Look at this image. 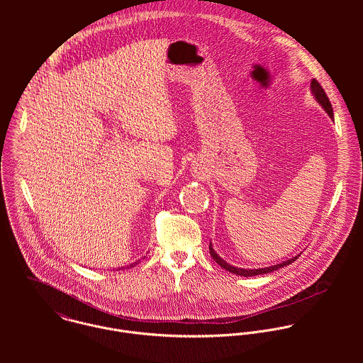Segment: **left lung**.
<instances>
[{"label":"left lung","mask_w":363,"mask_h":363,"mask_svg":"<svg viewBox=\"0 0 363 363\" xmlns=\"http://www.w3.org/2000/svg\"><path fill=\"white\" fill-rule=\"evenodd\" d=\"M311 95H313V98H314V101L321 106V108H323V110L330 116V118H333V120H334L333 106L330 104V101H328V98H327V95H325L324 89L321 88V85H320L315 79H311ZM209 255H211L212 259H213V261H216V262H218L223 269H226V271H229V272H232V274H236V275H240V277H246V278H249V277L262 275V274H268V272L277 271V269H279V268H284V267H286V265H289V264H292L294 261H296V259H299V256H301L302 253H299L298 256H295V257H292V259H285V261H282V262H279V264H274V265L264 267V268H240V267L230 265L229 262H226L225 259H222V257H220V256L213 250L212 243H209Z\"/></svg>","instance_id":"left-lung-1"}]
</instances>
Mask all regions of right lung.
<instances>
[{"instance_id": "add662e5", "label": "right lung", "mask_w": 363, "mask_h": 363, "mask_svg": "<svg viewBox=\"0 0 363 363\" xmlns=\"http://www.w3.org/2000/svg\"><path fill=\"white\" fill-rule=\"evenodd\" d=\"M140 261H141V259H137V261H134V262H131V264H128V265H125V267H118L117 269H118V271H120V269H125V268L128 269V268H131V267H135Z\"/></svg>"}]
</instances>
